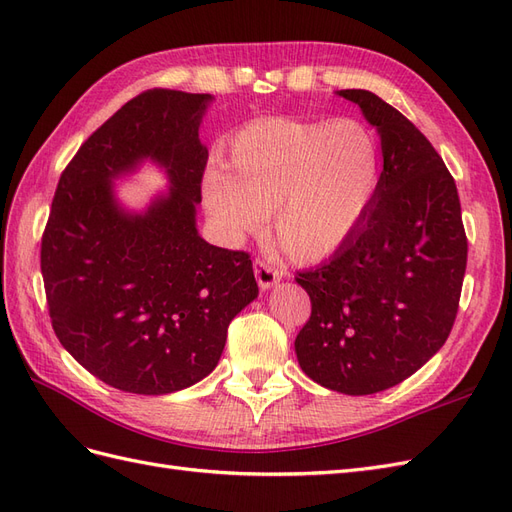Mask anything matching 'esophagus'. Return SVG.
Listing matches in <instances>:
<instances>
[{
  "label": "esophagus",
  "mask_w": 512,
  "mask_h": 512,
  "mask_svg": "<svg viewBox=\"0 0 512 512\" xmlns=\"http://www.w3.org/2000/svg\"><path fill=\"white\" fill-rule=\"evenodd\" d=\"M254 275H256V282L262 290H269L271 286H275L282 280L280 269H275L273 265H269L267 260H260V258H256V262H254Z\"/></svg>",
  "instance_id": "esophagus-1"
}]
</instances>
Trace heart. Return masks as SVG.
Returning a JSON list of instances; mask_svg holds the SVG:
<instances>
[{"instance_id": "obj_1", "label": "heart", "mask_w": 512, "mask_h": 512, "mask_svg": "<svg viewBox=\"0 0 512 512\" xmlns=\"http://www.w3.org/2000/svg\"><path fill=\"white\" fill-rule=\"evenodd\" d=\"M224 170L203 179V205L224 241L260 230L292 262L337 252L374 205L382 179L378 136L356 119L265 117L230 138Z\"/></svg>"}]
</instances>
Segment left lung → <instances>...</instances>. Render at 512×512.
I'll list each match as a JSON object with an SVG mask.
<instances>
[{
	"instance_id": "8db88e82",
	"label": "left lung",
	"mask_w": 512,
	"mask_h": 512,
	"mask_svg": "<svg viewBox=\"0 0 512 512\" xmlns=\"http://www.w3.org/2000/svg\"><path fill=\"white\" fill-rule=\"evenodd\" d=\"M380 134L382 179L354 235L324 265L297 273L312 316L294 339L324 389L371 395L436 354L457 316L468 239L455 179L397 108L365 89L337 91Z\"/></svg>"
}]
</instances>
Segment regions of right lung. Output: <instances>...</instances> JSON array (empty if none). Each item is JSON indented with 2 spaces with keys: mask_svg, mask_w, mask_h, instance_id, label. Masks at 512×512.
<instances>
[{
  "mask_svg": "<svg viewBox=\"0 0 512 512\" xmlns=\"http://www.w3.org/2000/svg\"><path fill=\"white\" fill-rule=\"evenodd\" d=\"M209 94L149 89L104 121L59 177L40 269L55 335L89 374L136 395H166L218 365L230 320L258 297L250 254L207 243L196 205L209 151ZM145 159L168 193L141 214L112 181Z\"/></svg>",
  "mask_w": 512,
  "mask_h": 512,
  "instance_id": "obj_1",
  "label": "right lung"
}]
</instances>
